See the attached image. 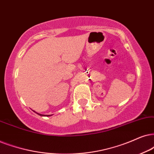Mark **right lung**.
<instances>
[{
    "label": "right lung",
    "instance_id": "obj_1",
    "mask_svg": "<svg viewBox=\"0 0 154 154\" xmlns=\"http://www.w3.org/2000/svg\"><path fill=\"white\" fill-rule=\"evenodd\" d=\"M33 112H35V111H33ZM36 113V114H38V115H40V116H45V115H44V114H39V113H38V112H35ZM52 114H51V115H46L47 116H52Z\"/></svg>",
    "mask_w": 154,
    "mask_h": 154
}]
</instances>
